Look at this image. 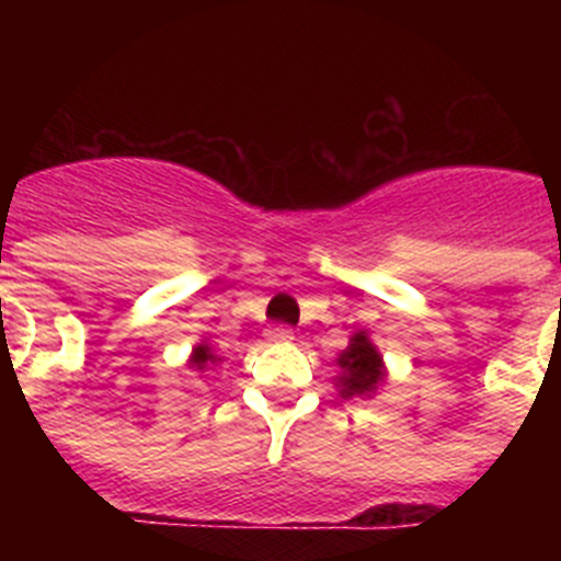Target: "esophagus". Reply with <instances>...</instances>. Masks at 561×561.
I'll list each match as a JSON object with an SVG mask.
<instances>
[{"label":"esophagus","instance_id":"obj_1","mask_svg":"<svg viewBox=\"0 0 561 561\" xmlns=\"http://www.w3.org/2000/svg\"><path fill=\"white\" fill-rule=\"evenodd\" d=\"M266 336H270L272 342H291L295 340V331H291L289 325H275V329L266 331Z\"/></svg>","mask_w":561,"mask_h":561}]
</instances>
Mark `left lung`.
Here are the masks:
<instances>
[{"label": "left lung", "instance_id": "8db88e82", "mask_svg": "<svg viewBox=\"0 0 561 561\" xmlns=\"http://www.w3.org/2000/svg\"><path fill=\"white\" fill-rule=\"evenodd\" d=\"M340 376H336V388L342 399L351 396H374L385 381V362L376 345L370 342L368 331H356L351 336L348 348L336 356Z\"/></svg>", "mask_w": 561, "mask_h": 561}]
</instances>
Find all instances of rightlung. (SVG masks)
I'll return each instance as SVG.
<instances>
[{
  "mask_svg": "<svg viewBox=\"0 0 561 561\" xmlns=\"http://www.w3.org/2000/svg\"><path fill=\"white\" fill-rule=\"evenodd\" d=\"M221 356H216L210 351V345H205V342H202V345H196V348H193V354H191V368H196V370H207V365H216V362H219Z\"/></svg>",
  "mask_w": 561,
  "mask_h": 561,
  "instance_id": "add662e5",
  "label": "right lung"
}]
</instances>
